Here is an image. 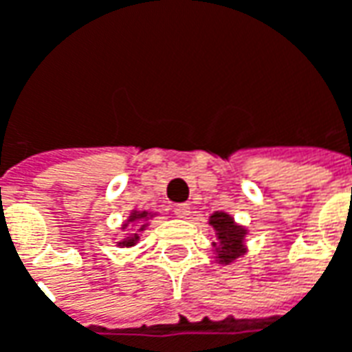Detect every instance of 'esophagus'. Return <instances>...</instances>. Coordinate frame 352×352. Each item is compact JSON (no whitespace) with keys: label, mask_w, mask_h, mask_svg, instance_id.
Masks as SVG:
<instances>
[{"label":"esophagus","mask_w":352,"mask_h":352,"mask_svg":"<svg viewBox=\"0 0 352 352\" xmlns=\"http://www.w3.org/2000/svg\"><path fill=\"white\" fill-rule=\"evenodd\" d=\"M173 213H175L179 219H186V217L190 214V207L186 206V204H184V206H177L175 209H173Z\"/></svg>","instance_id":"34e87169"}]
</instances>
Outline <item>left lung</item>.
<instances>
[{"label": "left lung", "mask_w": 352, "mask_h": 352, "mask_svg": "<svg viewBox=\"0 0 352 352\" xmlns=\"http://www.w3.org/2000/svg\"><path fill=\"white\" fill-rule=\"evenodd\" d=\"M209 224L213 226L217 234V243H213V247L221 264H230L247 252L245 249L247 230L239 226L234 221V217H230L224 211H217L209 217Z\"/></svg>", "instance_id": "obj_1"}]
</instances>
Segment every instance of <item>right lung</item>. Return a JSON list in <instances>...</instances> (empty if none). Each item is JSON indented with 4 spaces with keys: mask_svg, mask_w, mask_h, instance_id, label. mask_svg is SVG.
Masks as SVG:
<instances>
[{
    "mask_svg": "<svg viewBox=\"0 0 352 352\" xmlns=\"http://www.w3.org/2000/svg\"><path fill=\"white\" fill-rule=\"evenodd\" d=\"M151 217H153V214L148 213V211H131L130 219H128V221L122 224V230L128 228V226H131L133 222H141V226H139V232H143V230L146 228L145 221H148ZM138 241H139V234H130V236L124 237L122 241H118V245H120V247H133V245L138 243Z\"/></svg>",
    "mask_w": 352,
    "mask_h": 352,
    "instance_id": "add662e5",
    "label": "right lung"
}]
</instances>
